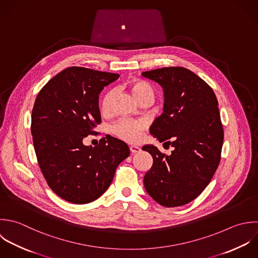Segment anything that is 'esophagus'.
<instances>
[{"label":"esophagus","mask_w":258,"mask_h":258,"mask_svg":"<svg viewBox=\"0 0 258 258\" xmlns=\"http://www.w3.org/2000/svg\"><path fill=\"white\" fill-rule=\"evenodd\" d=\"M130 151H131L132 154H136V153H139L141 151V149L139 147H137V146H131L130 147Z\"/></svg>","instance_id":"1"}]
</instances>
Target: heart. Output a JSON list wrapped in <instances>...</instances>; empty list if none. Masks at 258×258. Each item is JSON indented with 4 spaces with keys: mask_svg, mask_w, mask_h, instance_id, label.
Wrapping results in <instances>:
<instances>
[{
    "mask_svg": "<svg viewBox=\"0 0 258 258\" xmlns=\"http://www.w3.org/2000/svg\"><path fill=\"white\" fill-rule=\"evenodd\" d=\"M130 88L133 94L141 102L145 99H153L154 89L147 81L142 79H134L130 83ZM113 92H107L101 102V112L103 114H109L112 110ZM148 127V123L142 119L122 118L112 125V133L119 139L128 143H137L142 140L145 131Z\"/></svg>",
    "mask_w": 258,
    "mask_h": 258,
    "instance_id": "obj_1",
    "label": "heart"
}]
</instances>
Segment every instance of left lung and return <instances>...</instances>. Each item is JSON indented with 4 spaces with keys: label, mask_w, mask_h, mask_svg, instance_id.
<instances>
[{
    "label": "left lung",
    "mask_w": 258,
    "mask_h": 258,
    "mask_svg": "<svg viewBox=\"0 0 258 258\" xmlns=\"http://www.w3.org/2000/svg\"><path fill=\"white\" fill-rule=\"evenodd\" d=\"M142 75L162 85L165 94L164 112L150 133L174 147L170 156L152 145L143 147L154 161L145 175V188L162 206H182L204 191L219 166L224 132L218 100L202 78L184 67Z\"/></svg>",
    "instance_id": "obj_1"
}]
</instances>
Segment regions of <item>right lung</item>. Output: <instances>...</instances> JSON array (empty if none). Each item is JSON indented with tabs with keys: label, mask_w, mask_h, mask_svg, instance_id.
I'll use <instances>...</instances> for the list:
<instances>
[{
	"label": "right lung",
	"mask_w": 258,
	"mask_h": 258,
	"mask_svg": "<svg viewBox=\"0 0 258 258\" xmlns=\"http://www.w3.org/2000/svg\"><path fill=\"white\" fill-rule=\"evenodd\" d=\"M119 74L69 67L39 91L32 110L31 133L37 161L51 190L73 204L99 198L112 182L117 166L130 156L127 145L102 138L84 146L101 122L99 93Z\"/></svg>",
	"instance_id": "1"
}]
</instances>
